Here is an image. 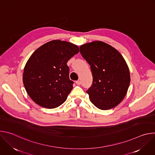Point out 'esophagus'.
Wrapping results in <instances>:
<instances>
[{
	"label": "esophagus",
	"mask_w": 155,
	"mask_h": 155,
	"mask_svg": "<svg viewBox=\"0 0 155 155\" xmlns=\"http://www.w3.org/2000/svg\"><path fill=\"white\" fill-rule=\"evenodd\" d=\"M76 84H77V85H80L81 84V81H80V80H77V81H76Z\"/></svg>",
	"instance_id": "1"
}]
</instances>
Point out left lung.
Returning a JSON list of instances; mask_svg holds the SVG:
<instances>
[{
	"label": "left lung",
	"instance_id": "left-lung-1",
	"mask_svg": "<svg viewBox=\"0 0 155 155\" xmlns=\"http://www.w3.org/2000/svg\"><path fill=\"white\" fill-rule=\"evenodd\" d=\"M83 58L90 64L93 83L86 91L91 102L98 108L117 106L125 97L130 84L128 66L114 47L101 41L82 45Z\"/></svg>",
	"mask_w": 155,
	"mask_h": 155
}]
</instances>
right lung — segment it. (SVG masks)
I'll return each instance as SVG.
<instances>
[{"label": "right lung", "instance_id": "add662e5", "mask_svg": "<svg viewBox=\"0 0 155 155\" xmlns=\"http://www.w3.org/2000/svg\"><path fill=\"white\" fill-rule=\"evenodd\" d=\"M78 52V46L55 40L33 53L25 65L23 80L28 95L37 104L54 108L66 101L74 84L67 62Z\"/></svg>", "mask_w": 155, "mask_h": 155}]
</instances>
